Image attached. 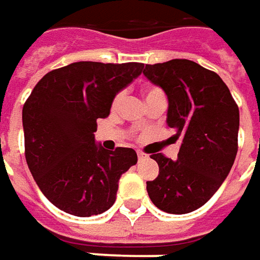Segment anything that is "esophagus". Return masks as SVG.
Segmentation results:
<instances>
[{"instance_id": "esophagus-1", "label": "esophagus", "mask_w": 260, "mask_h": 260, "mask_svg": "<svg viewBox=\"0 0 260 260\" xmlns=\"http://www.w3.org/2000/svg\"><path fill=\"white\" fill-rule=\"evenodd\" d=\"M138 158H139V160H144L148 158V155L145 152H142V151H138Z\"/></svg>"}]
</instances>
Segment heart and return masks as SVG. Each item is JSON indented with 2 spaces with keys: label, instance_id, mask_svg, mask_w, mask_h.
<instances>
[{
  "label": "heart",
  "instance_id": "1",
  "mask_svg": "<svg viewBox=\"0 0 260 260\" xmlns=\"http://www.w3.org/2000/svg\"><path fill=\"white\" fill-rule=\"evenodd\" d=\"M160 92L159 88H156V86H148L146 89H145V100H148V98H151L152 95H155V93ZM123 101V93L119 92L116 93L115 96H114V100H112V109H118L119 108V105L122 104Z\"/></svg>",
  "mask_w": 260,
  "mask_h": 260
}]
</instances>
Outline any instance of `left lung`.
Masks as SVG:
<instances>
[{"label": "left lung", "instance_id": "left-lung-1", "mask_svg": "<svg viewBox=\"0 0 260 260\" xmlns=\"http://www.w3.org/2000/svg\"><path fill=\"white\" fill-rule=\"evenodd\" d=\"M144 75L168 96L169 128L182 144L178 159L162 153L159 175L146 182L160 211L183 215L204 206L226 179L238 152L239 108L216 72L189 59L146 65Z\"/></svg>", "mask_w": 260, "mask_h": 260}]
</instances>
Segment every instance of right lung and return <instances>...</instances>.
Segmentation results:
<instances>
[{"instance_id":"1","label":"right lung","mask_w":260,"mask_h":260,"mask_svg":"<svg viewBox=\"0 0 260 260\" xmlns=\"http://www.w3.org/2000/svg\"><path fill=\"white\" fill-rule=\"evenodd\" d=\"M144 63L81 61L48 72L22 108L25 159L38 188L74 216L108 211L118 182L138 160L132 148L107 151L95 144L96 119L107 118L116 93Z\"/></svg>"}]
</instances>
